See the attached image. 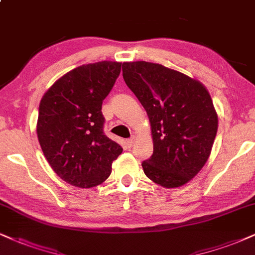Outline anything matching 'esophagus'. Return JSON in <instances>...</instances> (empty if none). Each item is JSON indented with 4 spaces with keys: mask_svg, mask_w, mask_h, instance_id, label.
I'll list each match as a JSON object with an SVG mask.
<instances>
[{
    "mask_svg": "<svg viewBox=\"0 0 255 255\" xmlns=\"http://www.w3.org/2000/svg\"><path fill=\"white\" fill-rule=\"evenodd\" d=\"M134 144V137L132 136L131 138H128V139L127 140V145L128 146V147H131Z\"/></svg>",
    "mask_w": 255,
    "mask_h": 255,
    "instance_id": "obj_1",
    "label": "esophagus"
}]
</instances>
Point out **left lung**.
<instances>
[{"label":"left lung","mask_w":255,"mask_h":255,"mask_svg":"<svg viewBox=\"0 0 255 255\" xmlns=\"http://www.w3.org/2000/svg\"><path fill=\"white\" fill-rule=\"evenodd\" d=\"M123 78L151 124L153 153L142 163L144 174L165 188L185 184L206 164L218 131L208 91L183 73L146 61L124 62Z\"/></svg>","instance_id":"left-lung-1"}]
</instances>
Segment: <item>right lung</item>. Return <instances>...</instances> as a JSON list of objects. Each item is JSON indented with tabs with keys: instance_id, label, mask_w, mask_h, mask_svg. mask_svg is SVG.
<instances>
[{
	"instance_id": "obj_1",
	"label": "right lung",
	"mask_w": 255,
	"mask_h": 255,
	"mask_svg": "<svg viewBox=\"0 0 255 255\" xmlns=\"http://www.w3.org/2000/svg\"><path fill=\"white\" fill-rule=\"evenodd\" d=\"M121 62L102 61L74 68L40 102L37 138L59 177L74 187L103 183L123 147L104 133L103 100L121 73Z\"/></svg>"
}]
</instances>
